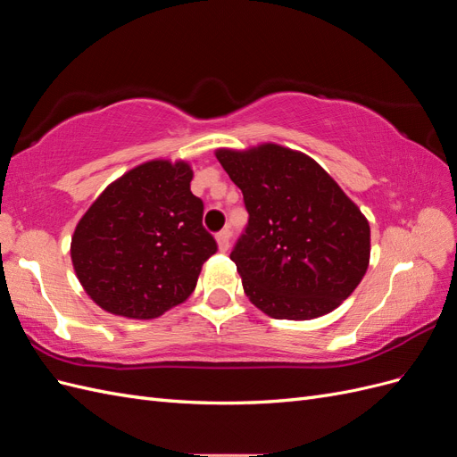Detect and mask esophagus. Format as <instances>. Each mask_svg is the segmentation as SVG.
Masks as SVG:
<instances>
[{
  "label": "esophagus",
  "mask_w": 457,
  "mask_h": 457,
  "mask_svg": "<svg viewBox=\"0 0 457 457\" xmlns=\"http://www.w3.org/2000/svg\"><path fill=\"white\" fill-rule=\"evenodd\" d=\"M215 240H217L219 250L220 252H227L228 250V244H230V232L228 230H220L217 237H215Z\"/></svg>",
  "instance_id": "obj_1"
}]
</instances>
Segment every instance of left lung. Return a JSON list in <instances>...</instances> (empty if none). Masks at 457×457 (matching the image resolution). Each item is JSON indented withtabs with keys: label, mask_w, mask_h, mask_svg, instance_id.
Masks as SVG:
<instances>
[{
	"label": "left lung",
	"mask_w": 457,
	"mask_h": 457,
	"mask_svg": "<svg viewBox=\"0 0 457 457\" xmlns=\"http://www.w3.org/2000/svg\"><path fill=\"white\" fill-rule=\"evenodd\" d=\"M215 156L250 213L234 245L245 295L278 320H312L337 309L370 265V225L311 156L274 143Z\"/></svg>",
	"instance_id": "8db88e82"
}]
</instances>
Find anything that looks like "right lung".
<instances>
[{
  "label": "right lung",
  "instance_id": "obj_1",
  "mask_svg": "<svg viewBox=\"0 0 457 457\" xmlns=\"http://www.w3.org/2000/svg\"><path fill=\"white\" fill-rule=\"evenodd\" d=\"M185 160H150L110 183L76 225L71 257L103 311L148 320L185 303L217 252Z\"/></svg>",
  "mask_w": 457,
  "mask_h": 457
}]
</instances>
